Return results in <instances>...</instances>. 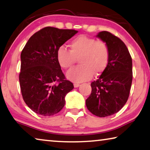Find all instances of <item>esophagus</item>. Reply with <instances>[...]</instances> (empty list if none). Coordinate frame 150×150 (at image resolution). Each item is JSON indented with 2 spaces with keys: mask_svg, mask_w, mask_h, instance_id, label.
I'll return each instance as SVG.
<instances>
[{
  "mask_svg": "<svg viewBox=\"0 0 150 150\" xmlns=\"http://www.w3.org/2000/svg\"><path fill=\"white\" fill-rule=\"evenodd\" d=\"M74 88H78L80 86V84H78V83H74Z\"/></svg>",
  "mask_w": 150,
  "mask_h": 150,
  "instance_id": "1",
  "label": "esophagus"
}]
</instances>
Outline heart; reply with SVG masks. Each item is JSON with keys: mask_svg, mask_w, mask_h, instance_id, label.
<instances>
[{"mask_svg": "<svg viewBox=\"0 0 150 150\" xmlns=\"http://www.w3.org/2000/svg\"><path fill=\"white\" fill-rule=\"evenodd\" d=\"M70 51L63 46L56 53L58 62L61 67L70 68L78 58L80 65L71 68L66 73L68 79L81 82L91 79L104 72L108 64L110 51L104 41L80 35L70 43Z\"/></svg>", "mask_w": 150, "mask_h": 150, "instance_id": "b5f03b06", "label": "heart"}]
</instances>
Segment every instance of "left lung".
<instances>
[{"mask_svg": "<svg viewBox=\"0 0 150 150\" xmlns=\"http://www.w3.org/2000/svg\"><path fill=\"white\" fill-rule=\"evenodd\" d=\"M107 44L110 57L105 70L91 83L92 92L86 100L95 116L106 117L120 111L128 99L132 82V60L122 40L107 31L96 35Z\"/></svg>", "mask_w": 150, "mask_h": 150, "instance_id": "8db88e82", "label": "left lung"}]
</instances>
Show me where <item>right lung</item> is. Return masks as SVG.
Listing matches in <instances>:
<instances>
[{"mask_svg":"<svg viewBox=\"0 0 150 150\" xmlns=\"http://www.w3.org/2000/svg\"><path fill=\"white\" fill-rule=\"evenodd\" d=\"M78 30L45 27L34 33L21 52L19 82L26 105L36 114L50 116L65 104V96L74 88L66 80L58 62V49Z\"/></svg>","mask_w":150,"mask_h":150,"instance_id":"right-lung-1","label":"right lung"}]
</instances>
